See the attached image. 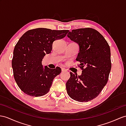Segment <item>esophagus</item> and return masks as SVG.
Returning a JSON list of instances; mask_svg holds the SVG:
<instances>
[{"mask_svg": "<svg viewBox=\"0 0 126 126\" xmlns=\"http://www.w3.org/2000/svg\"><path fill=\"white\" fill-rule=\"evenodd\" d=\"M66 69L65 68H61V71L62 72H65V71H66Z\"/></svg>", "mask_w": 126, "mask_h": 126, "instance_id": "1", "label": "esophagus"}]
</instances>
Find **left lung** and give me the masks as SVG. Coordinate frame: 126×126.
I'll return each instance as SVG.
<instances>
[{"mask_svg": "<svg viewBox=\"0 0 126 126\" xmlns=\"http://www.w3.org/2000/svg\"><path fill=\"white\" fill-rule=\"evenodd\" d=\"M67 37L79 46L76 60L80 63L81 75L70 72L66 87L73 99L87 102L98 96L109 79L111 69V51L104 37L90 28L69 32Z\"/></svg>", "mask_w": 126, "mask_h": 126, "instance_id": "left-lung-1", "label": "left lung"}]
</instances>
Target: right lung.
I'll return each instance as SVG.
<instances>
[{
  "label": "right lung",
  "mask_w": 126,
  "mask_h": 126,
  "mask_svg": "<svg viewBox=\"0 0 126 126\" xmlns=\"http://www.w3.org/2000/svg\"><path fill=\"white\" fill-rule=\"evenodd\" d=\"M69 30L37 28L28 30L15 45L12 61L14 77L24 93L32 97L47 94L61 69L43 67L42 61L52 49L54 41L65 37Z\"/></svg>",
  "instance_id": "1"
}]
</instances>
